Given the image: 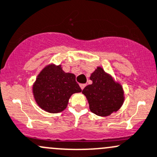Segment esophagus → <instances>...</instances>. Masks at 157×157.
<instances>
[{
    "label": "esophagus",
    "instance_id": "esophagus-1",
    "mask_svg": "<svg viewBox=\"0 0 157 157\" xmlns=\"http://www.w3.org/2000/svg\"><path fill=\"white\" fill-rule=\"evenodd\" d=\"M80 88H81V90H83V89H84V87L86 86V85H85V84H83V83H81V84H80Z\"/></svg>",
    "mask_w": 157,
    "mask_h": 157
}]
</instances>
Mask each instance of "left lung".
<instances>
[{
    "label": "left lung",
    "instance_id": "1",
    "mask_svg": "<svg viewBox=\"0 0 157 157\" xmlns=\"http://www.w3.org/2000/svg\"><path fill=\"white\" fill-rule=\"evenodd\" d=\"M90 80L92 83L86 86L82 93L86 96L92 113L105 117L118 110L124 101L121 86L100 67L91 74Z\"/></svg>",
    "mask_w": 157,
    "mask_h": 157
}]
</instances>
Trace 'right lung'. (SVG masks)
I'll list each match as a JSON object with an SVG mask.
<instances>
[{"mask_svg":"<svg viewBox=\"0 0 157 157\" xmlns=\"http://www.w3.org/2000/svg\"><path fill=\"white\" fill-rule=\"evenodd\" d=\"M74 74L65 73L61 65H49L37 76L33 93L37 105L49 113H59L66 108L71 95L82 91Z\"/></svg>","mask_w":157,"mask_h":157,"instance_id":"right-lung-1","label":"right lung"}]
</instances>
